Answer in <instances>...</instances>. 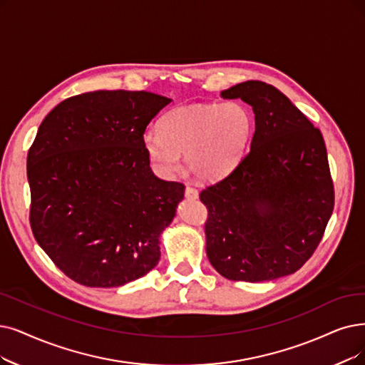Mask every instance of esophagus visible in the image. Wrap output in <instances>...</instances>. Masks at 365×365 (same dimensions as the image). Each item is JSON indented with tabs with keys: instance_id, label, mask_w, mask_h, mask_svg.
Returning <instances> with one entry per match:
<instances>
[{
	"instance_id": "obj_1",
	"label": "esophagus",
	"mask_w": 365,
	"mask_h": 365,
	"mask_svg": "<svg viewBox=\"0 0 365 365\" xmlns=\"http://www.w3.org/2000/svg\"><path fill=\"white\" fill-rule=\"evenodd\" d=\"M185 197L190 199V200H195V199L199 197V192L193 187H185Z\"/></svg>"
}]
</instances>
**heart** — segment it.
<instances>
[{"label":"heart","mask_w":365,"mask_h":365,"mask_svg":"<svg viewBox=\"0 0 365 365\" xmlns=\"http://www.w3.org/2000/svg\"><path fill=\"white\" fill-rule=\"evenodd\" d=\"M255 132V116L245 106L190 105L166 112L158 132L142 136V148L154 169L175 173L185 154L188 170L205 181H217L238 166Z\"/></svg>","instance_id":"b5f03b06"}]
</instances>
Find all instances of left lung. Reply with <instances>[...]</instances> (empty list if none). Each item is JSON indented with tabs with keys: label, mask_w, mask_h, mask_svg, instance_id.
<instances>
[{
	"label": "left lung",
	"mask_w": 365,
	"mask_h": 365,
	"mask_svg": "<svg viewBox=\"0 0 365 365\" xmlns=\"http://www.w3.org/2000/svg\"><path fill=\"white\" fill-rule=\"evenodd\" d=\"M255 113L250 151L200 193L208 208L207 256L233 282H268L310 259L334 210L322 133L282 91L247 81L222 91Z\"/></svg>",
	"instance_id": "8db88e82"
}]
</instances>
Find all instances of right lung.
Instances as JSON below:
<instances>
[{"mask_svg":"<svg viewBox=\"0 0 365 365\" xmlns=\"http://www.w3.org/2000/svg\"><path fill=\"white\" fill-rule=\"evenodd\" d=\"M170 101L147 91L83 93L40 124L26 158L30 223L76 283L118 287L158 264L184 185L155 177L142 136Z\"/></svg>","mask_w":365,"mask_h":365,"instance_id":"add662e5","label":"right lung"}]
</instances>
